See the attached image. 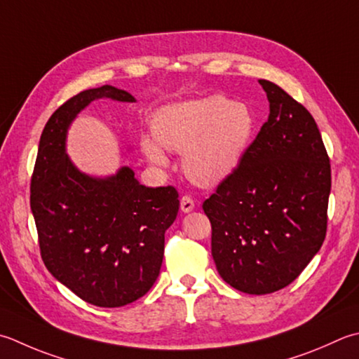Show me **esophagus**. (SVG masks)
I'll list each match as a JSON object with an SVG mask.
<instances>
[{"label": "esophagus", "mask_w": 359, "mask_h": 359, "mask_svg": "<svg viewBox=\"0 0 359 359\" xmlns=\"http://www.w3.org/2000/svg\"><path fill=\"white\" fill-rule=\"evenodd\" d=\"M180 208H182V212H184V213H189V212H191V210L194 208V201H193L191 196H188V194L182 196V199H180Z\"/></svg>", "instance_id": "esophagus-1"}]
</instances>
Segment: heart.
<instances>
[{
  "instance_id": "heart-1",
  "label": "heart",
  "mask_w": 359,
  "mask_h": 359,
  "mask_svg": "<svg viewBox=\"0 0 359 359\" xmlns=\"http://www.w3.org/2000/svg\"><path fill=\"white\" fill-rule=\"evenodd\" d=\"M254 115L243 102L213 95L161 107L154 118V135L142 146L152 163L166 165L161 147L184 154L189 180L213 187L233 172L254 132Z\"/></svg>"
}]
</instances>
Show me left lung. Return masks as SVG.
I'll return each instance as SVG.
<instances>
[{
    "instance_id": "1",
    "label": "left lung",
    "mask_w": 359,
    "mask_h": 359,
    "mask_svg": "<svg viewBox=\"0 0 359 359\" xmlns=\"http://www.w3.org/2000/svg\"><path fill=\"white\" fill-rule=\"evenodd\" d=\"M259 83L268 121L202 205L219 276L257 296L292 283L318 254L332 189L330 158L310 111L273 82Z\"/></svg>"
}]
</instances>
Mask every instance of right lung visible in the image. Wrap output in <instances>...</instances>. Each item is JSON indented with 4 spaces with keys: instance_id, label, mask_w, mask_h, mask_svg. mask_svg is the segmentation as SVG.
<instances>
[{
    "instance_id": "obj_1",
    "label": "right lung",
    "mask_w": 359,
    "mask_h": 359,
    "mask_svg": "<svg viewBox=\"0 0 359 359\" xmlns=\"http://www.w3.org/2000/svg\"><path fill=\"white\" fill-rule=\"evenodd\" d=\"M101 97L133 102L111 86L83 90L48 119L31 177V210L46 269L77 297L102 308L143 297L160 273L165 231L179 212L174 187L140 185L123 166L105 179L90 177L65 152L68 126Z\"/></svg>"
}]
</instances>
